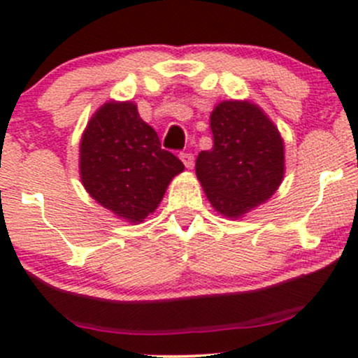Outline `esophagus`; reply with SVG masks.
Instances as JSON below:
<instances>
[{"label": "esophagus", "instance_id": "1", "mask_svg": "<svg viewBox=\"0 0 358 358\" xmlns=\"http://www.w3.org/2000/svg\"><path fill=\"white\" fill-rule=\"evenodd\" d=\"M180 159H182L183 165L187 168L193 166V155L192 153H182V155H180Z\"/></svg>", "mask_w": 358, "mask_h": 358}]
</instances>
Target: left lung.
Returning <instances> with one entry per match:
<instances>
[{
	"instance_id": "obj_1",
	"label": "left lung",
	"mask_w": 358,
	"mask_h": 358,
	"mask_svg": "<svg viewBox=\"0 0 358 358\" xmlns=\"http://www.w3.org/2000/svg\"><path fill=\"white\" fill-rule=\"evenodd\" d=\"M213 146L196 156V178L220 215L241 219L273 196L285 176V143L264 110L224 101L210 114Z\"/></svg>"
}]
</instances>
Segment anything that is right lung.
<instances>
[{"instance_id":"1","label":"right lung","mask_w":358,"mask_h":358,"mask_svg":"<svg viewBox=\"0 0 358 358\" xmlns=\"http://www.w3.org/2000/svg\"><path fill=\"white\" fill-rule=\"evenodd\" d=\"M80 180L97 203L141 224L162 202L183 163L163 150L134 102L109 101L94 113L80 139Z\"/></svg>"}]
</instances>
